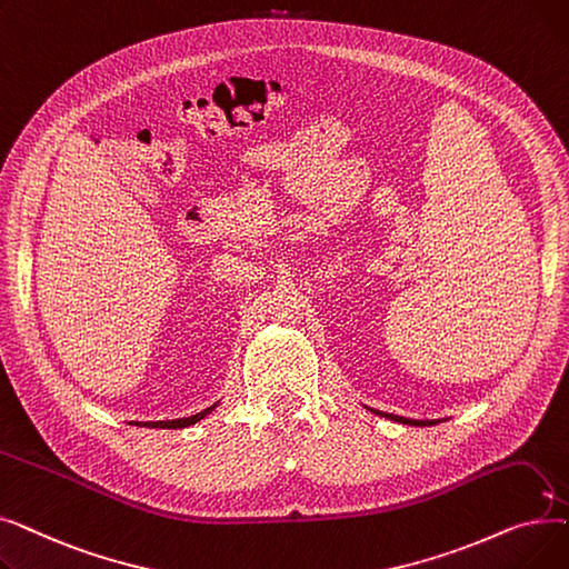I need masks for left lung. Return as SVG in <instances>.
Listing matches in <instances>:
<instances>
[{
    "label": "left lung",
    "instance_id": "1",
    "mask_svg": "<svg viewBox=\"0 0 569 569\" xmlns=\"http://www.w3.org/2000/svg\"><path fill=\"white\" fill-rule=\"evenodd\" d=\"M376 412V410H373ZM376 415H382V417H390V420L395 422H401V425H415V427H429V425H436L433 420H406V417H399V415H387V412H376Z\"/></svg>",
    "mask_w": 569,
    "mask_h": 569
}]
</instances>
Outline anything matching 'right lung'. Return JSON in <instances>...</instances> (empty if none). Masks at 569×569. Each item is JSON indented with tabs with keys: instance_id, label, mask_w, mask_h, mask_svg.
I'll use <instances>...</instances> for the list:
<instances>
[{
	"instance_id": "1",
	"label": "right lung",
	"mask_w": 569,
	"mask_h": 569,
	"mask_svg": "<svg viewBox=\"0 0 569 569\" xmlns=\"http://www.w3.org/2000/svg\"><path fill=\"white\" fill-rule=\"evenodd\" d=\"M214 408V406H212ZM212 408H207L198 415H191V417H182V420H168V422H144L142 427H159V429H182V427H189V425H196L198 420H202V417L207 412H212ZM138 425V422H136Z\"/></svg>"
}]
</instances>
